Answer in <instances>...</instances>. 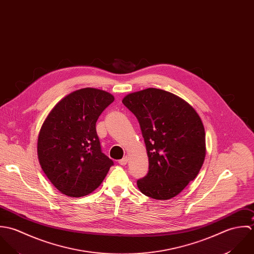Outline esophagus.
Here are the masks:
<instances>
[{
	"instance_id": "esophagus-1",
	"label": "esophagus",
	"mask_w": 254,
	"mask_h": 254,
	"mask_svg": "<svg viewBox=\"0 0 254 254\" xmlns=\"http://www.w3.org/2000/svg\"><path fill=\"white\" fill-rule=\"evenodd\" d=\"M127 162H128V157H127V156H125L123 159H121V160L119 161V164L122 165V166H126V165L127 164Z\"/></svg>"
}]
</instances>
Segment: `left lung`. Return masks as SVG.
Returning <instances> with one entry per match:
<instances>
[{"label":"left lung","mask_w":254,"mask_h":254,"mask_svg":"<svg viewBox=\"0 0 254 254\" xmlns=\"http://www.w3.org/2000/svg\"><path fill=\"white\" fill-rule=\"evenodd\" d=\"M123 104L136 117L149 160L139 190L154 199L178 195L198 175L206 154L205 130L195 110L165 90L130 93Z\"/></svg>","instance_id":"left-lung-1"}]
</instances>
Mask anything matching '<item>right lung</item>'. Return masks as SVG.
I'll list each match as a JSON object with an SVG mask.
<instances>
[{"mask_svg": "<svg viewBox=\"0 0 254 254\" xmlns=\"http://www.w3.org/2000/svg\"><path fill=\"white\" fill-rule=\"evenodd\" d=\"M114 100L106 91L82 88L63 98L44 121L38 135V159L63 194L81 197L91 193L114 165L102 152L96 132L99 116Z\"/></svg>", "mask_w": 254, "mask_h": 254, "instance_id": "right-lung-1", "label": "right lung"}]
</instances>
